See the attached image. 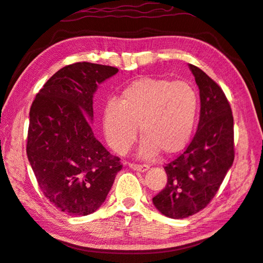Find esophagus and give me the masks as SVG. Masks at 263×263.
<instances>
[{
  "mask_svg": "<svg viewBox=\"0 0 263 263\" xmlns=\"http://www.w3.org/2000/svg\"><path fill=\"white\" fill-rule=\"evenodd\" d=\"M128 166L133 170H136V171H141V172H145L148 170V165L147 164H136V163H128Z\"/></svg>",
  "mask_w": 263,
  "mask_h": 263,
  "instance_id": "esophagus-1",
  "label": "esophagus"
}]
</instances>
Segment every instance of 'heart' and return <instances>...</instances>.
<instances>
[{
    "label": "heart",
    "instance_id": "b5f03b06",
    "mask_svg": "<svg viewBox=\"0 0 263 263\" xmlns=\"http://www.w3.org/2000/svg\"><path fill=\"white\" fill-rule=\"evenodd\" d=\"M198 108L195 90L182 81L143 78L121 92L117 103L103 110L102 126L107 143L124 154L137 136L143 139L138 153L152 159L182 149L194 132Z\"/></svg>",
    "mask_w": 263,
    "mask_h": 263
}]
</instances>
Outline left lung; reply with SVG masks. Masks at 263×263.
<instances>
[{"label":"left lung","mask_w":263,"mask_h":263,"mask_svg":"<svg viewBox=\"0 0 263 263\" xmlns=\"http://www.w3.org/2000/svg\"><path fill=\"white\" fill-rule=\"evenodd\" d=\"M200 95V119L183 153L164 166L165 188L154 206L170 218L189 217L215 197L234 161V119L221 87L199 67L189 65Z\"/></svg>","instance_id":"left-lung-1"}]
</instances>
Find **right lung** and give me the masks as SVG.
I'll return each mask as SVG.
<instances>
[{
	"mask_svg": "<svg viewBox=\"0 0 263 263\" xmlns=\"http://www.w3.org/2000/svg\"><path fill=\"white\" fill-rule=\"evenodd\" d=\"M118 68L74 63L61 68L30 108L27 155L45 197L68 215H89L106 200L122 164L93 135V93Z\"/></svg>",
	"mask_w": 263,
	"mask_h": 263,
	"instance_id": "1",
	"label": "right lung"
}]
</instances>
